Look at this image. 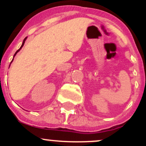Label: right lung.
I'll return each instance as SVG.
<instances>
[{"label": "right lung", "instance_id": "obj_1", "mask_svg": "<svg viewBox=\"0 0 146 146\" xmlns=\"http://www.w3.org/2000/svg\"><path fill=\"white\" fill-rule=\"evenodd\" d=\"M27 37H26V38H25V39H24V40H23V44H22V45H21V48H19V49H18V51H16V53H15V54H14V57H15V56H16V54H17V53H18V51H20V50H21V48H22V47H23V46H24V44H25V40H27ZM13 60H14V58H13V60H11V62H13ZM9 66H10V65H9Z\"/></svg>", "mask_w": 146, "mask_h": 146}]
</instances>
